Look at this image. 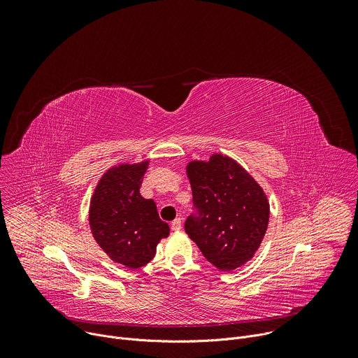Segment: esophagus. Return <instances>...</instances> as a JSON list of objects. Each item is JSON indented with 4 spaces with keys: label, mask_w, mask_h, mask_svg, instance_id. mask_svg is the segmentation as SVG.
Returning a JSON list of instances; mask_svg holds the SVG:
<instances>
[{
    "label": "esophagus",
    "mask_w": 358,
    "mask_h": 358,
    "mask_svg": "<svg viewBox=\"0 0 358 358\" xmlns=\"http://www.w3.org/2000/svg\"><path fill=\"white\" fill-rule=\"evenodd\" d=\"M181 227H182V224H181V220H180V218H177V220H174V221L171 222V229H173V231H180Z\"/></svg>",
    "instance_id": "34e87169"
}]
</instances>
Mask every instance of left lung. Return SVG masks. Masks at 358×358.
I'll list each match as a JSON object with an SVG mask.
<instances>
[{
    "label": "left lung",
    "mask_w": 358,
    "mask_h": 358,
    "mask_svg": "<svg viewBox=\"0 0 358 358\" xmlns=\"http://www.w3.org/2000/svg\"><path fill=\"white\" fill-rule=\"evenodd\" d=\"M192 214L185 232L217 269L232 272L259 249L269 224L262 187L234 159L215 152L208 162H189Z\"/></svg>",
    "instance_id": "obj_1"
}]
</instances>
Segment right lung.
<instances>
[{
  "mask_svg": "<svg viewBox=\"0 0 358 358\" xmlns=\"http://www.w3.org/2000/svg\"><path fill=\"white\" fill-rule=\"evenodd\" d=\"M148 160L119 164L99 180L90 198L89 225L108 257L129 269L147 265L170 227L159 217L156 202L140 195Z\"/></svg>",
  "mask_w": 358,
  "mask_h": 358,
  "instance_id": "obj_1",
  "label": "right lung"
}]
</instances>
